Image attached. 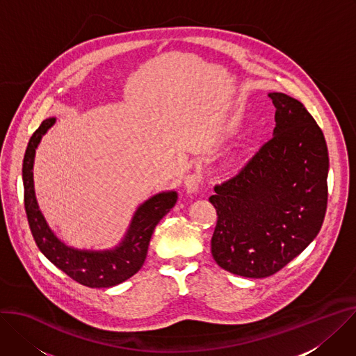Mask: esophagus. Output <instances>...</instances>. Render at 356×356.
I'll return each mask as SVG.
<instances>
[{"label": "esophagus", "instance_id": "34e87169", "mask_svg": "<svg viewBox=\"0 0 356 356\" xmlns=\"http://www.w3.org/2000/svg\"><path fill=\"white\" fill-rule=\"evenodd\" d=\"M202 181H203V177L200 173H190L184 179V190L187 193H195L199 190Z\"/></svg>", "mask_w": 356, "mask_h": 356}]
</instances>
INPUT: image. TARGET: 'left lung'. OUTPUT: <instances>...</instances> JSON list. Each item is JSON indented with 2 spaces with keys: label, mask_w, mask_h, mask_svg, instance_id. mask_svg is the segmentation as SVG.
<instances>
[{
  "label": "left lung",
  "mask_w": 356,
  "mask_h": 356,
  "mask_svg": "<svg viewBox=\"0 0 356 356\" xmlns=\"http://www.w3.org/2000/svg\"><path fill=\"white\" fill-rule=\"evenodd\" d=\"M274 135L209 200L217 222L216 263L236 275L264 278L316 237L328 203V147L305 106L273 92Z\"/></svg>",
  "instance_id": "left-lung-1"
}]
</instances>
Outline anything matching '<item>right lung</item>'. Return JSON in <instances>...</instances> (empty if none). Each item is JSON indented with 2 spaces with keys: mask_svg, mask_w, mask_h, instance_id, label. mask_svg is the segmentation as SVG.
<instances>
[{
  "mask_svg": "<svg viewBox=\"0 0 356 356\" xmlns=\"http://www.w3.org/2000/svg\"><path fill=\"white\" fill-rule=\"evenodd\" d=\"M55 118L45 119L31 136L22 163L24 204L29 229L41 252L74 281L90 288H109L135 275L143 266L149 243L157 222L176 204L177 193H159L146 200L135 213L131 227L119 247L111 251H85L60 243L48 227L38 209L32 168L35 149Z\"/></svg>",
  "mask_w": 356,
  "mask_h": 356,
  "instance_id": "obj_1",
  "label": "right lung"
}]
</instances>
